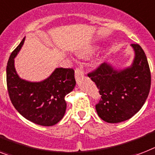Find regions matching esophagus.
I'll use <instances>...</instances> for the list:
<instances>
[{"label": "esophagus", "instance_id": "1", "mask_svg": "<svg viewBox=\"0 0 155 155\" xmlns=\"http://www.w3.org/2000/svg\"><path fill=\"white\" fill-rule=\"evenodd\" d=\"M84 72L81 68H77L75 69V77L76 80H79L80 78L83 77V76H84Z\"/></svg>", "mask_w": 155, "mask_h": 155}]
</instances>
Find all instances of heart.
<instances>
[{
    "label": "heart",
    "instance_id": "heart-1",
    "mask_svg": "<svg viewBox=\"0 0 155 155\" xmlns=\"http://www.w3.org/2000/svg\"><path fill=\"white\" fill-rule=\"evenodd\" d=\"M95 48H89V49H87V53H91V52H93V51H95Z\"/></svg>",
    "mask_w": 155,
    "mask_h": 155
}]
</instances>
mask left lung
Instances as JSON below:
<instances>
[{
    "label": "left lung",
    "instance_id": "obj_1",
    "mask_svg": "<svg viewBox=\"0 0 155 155\" xmlns=\"http://www.w3.org/2000/svg\"><path fill=\"white\" fill-rule=\"evenodd\" d=\"M134 61L123 70H114L107 63L87 74L99 89L100 100L95 109L107 123H117L134 116L149 95L151 76L147 56L138 44H132Z\"/></svg>",
    "mask_w": 155,
    "mask_h": 155
}]
</instances>
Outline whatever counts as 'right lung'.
I'll return each mask as SVG.
<instances>
[{"instance_id":"right-lung-1","label":"right lung","mask_w":155,"mask_h":155,"mask_svg":"<svg viewBox=\"0 0 155 155\" xmlns=\"http://www.w3.org/2000/svg\"><path fill=\"white\" fill-rule=\"evenodd\" d=\"M25 38L12 51L6 68V81L10 100L25 119L41 126L50 127L62 119L66 110L65 96L75 86L72 68H56L48 78L33 83L19 77L14 58L21 50Z\"/></svg>"}]
</instances>
